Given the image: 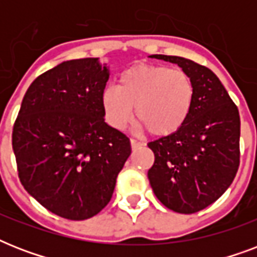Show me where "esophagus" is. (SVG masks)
Returning a JSON list of instances; mask_svg holds the SVG:
<instances>
[{
	"mask_svg": "<svg viewBox=\"0 0 257 257\" xmlns=\"http://www.w3.org/2000/svg\"><path fill=\"white\" fill-rule=\"evenodd\" d=\"M131 145H132V149H136V148H139V147H141V145H143V143L135 140V139H131Z\"/></svg>",
	"mask_w": 257,
	"mask_h": 257,
	"instance_id": "esophagus-1",
	"label": "esophagus"
}]
</instances>
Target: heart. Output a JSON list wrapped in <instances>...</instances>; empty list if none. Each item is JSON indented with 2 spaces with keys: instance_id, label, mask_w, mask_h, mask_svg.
Here are the masks:
<instances>
[{
  "instance_id": "b5f03b06",
  "label": "heart",
  "mask_w": 257,
  "mask_h": 257,
  "mask_svg": "<svg viewBox=\"0 0 257 257\" xmlns=\"http://www.w3.org/2000/svg\"><path fill=\"white\" fill-rule=\"evenodd\" d=\"M193 98V81L184 70L140 64L120 74L117 88L104 89L101 104L113 128L124 129L135 108L140 126L155 136H169L187 121Z\"/></svg>"
}]
</instances>
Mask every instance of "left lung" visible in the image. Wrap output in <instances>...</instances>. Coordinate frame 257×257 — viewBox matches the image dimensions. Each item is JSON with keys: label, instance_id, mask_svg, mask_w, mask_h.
I'll use <instances>...</instances> for the list:
<instances>
[{"label": "left lung", "instance_id": "obj_1", "mask_svg": "<svg viewBox=\"0 0 257 257\" xmlns=\"http://www.w3.org/2000/svg\"><path fill=\"white\" fill-rule=\"evenodd\" d=\"M149 57L179 65L195 86L183 126L148 144L155 153L148 179L157 199L172 211L195 213L215 203L235 179L240 164L239 110L211 69L177 56Z\"/></svg>", "mask_w": 257, "mask_h": 257}]
</instances>
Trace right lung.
Listing matches in <instances>:
<instances>
[{
    "label": "right lung",
    "mask_w": 257,
    "mask_h": 257,
    "mask_svg": "<svg viewBox=\"0 0 257 257\" xmlns=\"http://www.w3.org/2000/svg\"><path fill=\"white\" fill-rule=\"evenodd\" d=\"M108 80L98 58L61 62L30 84L14 122L20 181L64 219L85 220L106 207L132 152L128 137L105 122Z\"/></svg>",
    "instance_id": "obj_1"
}]
</instances>
